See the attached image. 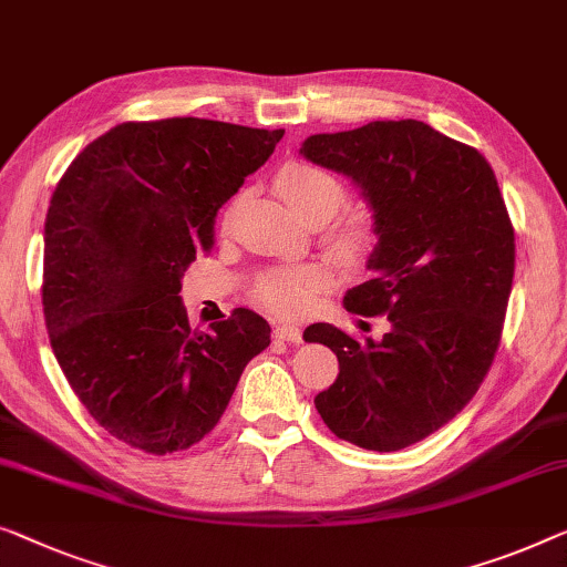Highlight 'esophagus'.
<instances>
[{
	"label": "esophagus",
	"instance_id": "34e87169",
	"mask_svg": "<svg viewBox=\"0 0 567 567\" xmlns=\"http://www.w3.org/2000/svg\"><path fill=\"white\" fill-rule=\"evenodd\" d=\"M275 338L277 341H287V343L298 346L302 341V331L298 326H275Z\"/></svg>",
	"mask_w": 567,
	"mask_h": 567
}]
</instances>
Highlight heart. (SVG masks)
I'll return each mask as SVG.
<instances>
[{
	"instance_id": "1",
	"label": "heart",
	"mask_w": 567,
	"mask_h": 567,
	"mask_svg": "<svg viewBox=\"0 0 567 567\" xmlns=\"http://www.w3.org/2000/svg\"><path fill=\"white\" fill-rule=\"evenodd\" d=\"M275 188L302 221L316 214H326L331 218L346 200V185L341 183V177L326 171V167L306 163V159H292V163L282 165L275 175ZM374 224L364 216L346 221L343 229L333 236L336 255L349 261L367 259L371 249H374ZM323 269L312 265L280 267L269 269V272L259 277L255 295L261 302V308L275 312V316L298 318L312 308V302H316L318 292L323 290Z\"/></svg>"
}]
</instances>
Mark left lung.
Wrapping results in <instances>:
<instances>
[{"mask_svg":"<svg viewBox=\"0 0 567 567\" xmlns=\"http://www.w3.org/2000/svg\"><path fill=\"white\" fill-rule=\"evenodd\" d=\"M310 163L349 175L374 210L371 280L343 306L386 316L382 341L306 328L338 357L316 410L341 441L402 451L451 422L492 369L514 280V226L478 150L417 120L312 134Z\"/></svg>","mask_w":567,"mask_h":567,"instance_id":"left-lung-1","label":"left lung"}]
</instances>
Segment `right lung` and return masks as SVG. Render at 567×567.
<instances>
[{"instance_id": "obj_1", "label": "right lung", "mask_w": 567, "mask_h": 567, "mask_svg": "<svg viewBox=\"0 0 567 567\" xmlns=\"http://www.w3.org/2000/svg\"><path fill=\"white\" fill-rule=\"evenodd\" d=\"M282 134L198 116L124 122L58 181L42 312L68 384L116 441L152 455L203 441L269 346V323L247 308L193 331L181 280Z\"/></svg>"}]
</instances>
